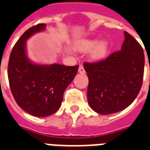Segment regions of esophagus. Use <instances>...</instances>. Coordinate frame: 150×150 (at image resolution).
Segmentation results:
<instances>
[{
	"mask_svg": "<svg viewBox=\"0 0 150 150\" xmlns=\"http://www.w3.org/2000/svg\"><path fill=\"white\" fill-rule=\"evenodd\" d=\"M79 72L80 74H85L86 73V71L85 69H84V67H83V65H80L79 67Z\"/></svg>",
	"mask_w": 150,
	"mask_h": 150,
	"instance_id": "34e87169",
	"label": "esophagus"
}]
</instances>
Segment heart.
<instances>
[{
  "label": "heart",
  "mask_w": 150,
  "mask_h": 150,
  "mask_svg": "<svg viewBox=\"0 0 150 150\" xmlns=\"http://www.w3.org/2000/svg\"><path fill=\"white\" fill-rule=\"evenodd\" d=\"M79 51L86 52L92 49L90 56L93 60H101L105 57L108 50V44L106 41L98 42L97 39H84L80 41L76 45Z\"/></svg>",
  "instance_id": "b5f03b06"
}]
</instances>
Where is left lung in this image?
<instances>
[{
  "label": "left lung",
  "instance_id": "1",
  "mask_svg": "<svg viewBox=\"0 0 150 150\" xmlns=\"http://www.w3.org/2000/svg\"><path fill=\"white\" fill-rule=\"evenodd\" d=\"M121 50L105 60L83 64L89 85L87 100L101 115L118 112L137 98L142 85L145 67L143 49L127 31Z\"/></svg>",
  "mask_w": 150,
  "mask_h": 150
}]
</instances>
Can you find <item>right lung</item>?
<instances>
[{"mask_svg":"<svg viewBox=\"0 0 150 150\" xmlns=\"http://www.w3.org/2000/svg\"><path fill=\"white\" fill-rule=\"evenodd\" d=\"M45 27V23H40L23 33L11 50L8 66L9 86L14 99L22 109L38 117L50 116L60 108L64 92L79 69V65H40L28 60L26 41Z\"/></svg>","mask_w":150,"mask_h":150,"instance_id":"right-lung-1","label":"right lung"}]
</instances>
